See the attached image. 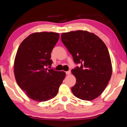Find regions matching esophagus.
Instances as JSON below:
<instances>
[{
  "mask_svg": "<svg viewBox=\"0 0 127 127\" xmlns=\"http://www.w3.org/2000/svg\"><path fill=\"white\" fill-rule=\"evenodd\" d=\"M70 73H71L70 70H69L67 71V72H66V74L67 75H69V74H70Z\"/></svg>",
  "mask_w": 127,
  "mask_h": 127,
  "instance_id": "obj_1",
  "label": "esophagus"
}]
</instances>
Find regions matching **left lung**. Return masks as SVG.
I'll use <instances>...</instances> for the list:
<instances>
[{"instance_id":"1","label":"left lung","mask_w":127,"mask_h":127,"mask_svg":"<svg viewBox=\"0 0 127 127\" xmlns=\"http://www.w3.org/2000/svg\"><path fill=\"white\" fill-rule=\"evenodd\" d=\"M61 40L75 63L72 69L76 83L71 90L80 99L92 100L103 93L112 73V62L106 46L98 36L86 31L63 33Z\"/></svg>"}]
</instances>
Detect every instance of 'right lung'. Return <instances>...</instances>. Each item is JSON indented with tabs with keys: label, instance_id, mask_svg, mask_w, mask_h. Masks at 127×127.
<instances>
[{
	"label": "right lung",
	"instance_id": "obj_1",
	"mask_svg": "<svg viewBox=\"0 0 127 127\" xmlns=\"http://www.w3.org/2000/svg\"><path fill=\"white\" fill-rule=\"evenodd\" d=\"M55 32H36L26 37L19 46L14 60L17 84L29 98L44 102L56 96L65 72L48 69L51 53L58 41Z\"/></svg>",
	"mask_w": 127,
	"mask_h": 127
}]
</instances>
